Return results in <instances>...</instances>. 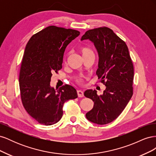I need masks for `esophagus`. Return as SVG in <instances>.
I'll list each match as a JSON object with an SVG mask.
<instances>
[{
	"label": "esophagus",
	"instance_id": "esophagus-1",
	"mask_svg": "<svg viewBox=\"0 0 156 156\" xmlns=\"http://www.w3.org/2000/svg\"><path fill=\"white\" fill-rule=\"evenodd\" d=\"M77 95H78L79 97L81 98V97L84 96V93L82 90H77Z\"/></svg>",
	"mask_w": 156,
	"mask_h": 156
}]
</instances>
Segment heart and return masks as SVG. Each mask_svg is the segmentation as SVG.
Here are the masks:
<instances>
[{
	"mask_svg": "<svg viewBox=\"0 0 156 156\" xmlns=\"http://www.w3.org/2000/svg\"><path fill=\"white\" fill-rule=\"evenodd\" d=\"M79 51H80V52H81L83 57H84V56H88L90 54H93L92 51L89 48H88V47H86V46H82L81 48H80ZM81 81H82V80L81 79H77V82L80 83Z\"/></svg>",
	"mask_w": 156,
	"mask_h": 156,
	"instance_id": "b5f03b06",
	"label": "heart"
}]
</instances>
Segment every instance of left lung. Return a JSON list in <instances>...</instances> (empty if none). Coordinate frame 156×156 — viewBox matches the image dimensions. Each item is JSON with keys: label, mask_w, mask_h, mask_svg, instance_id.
Here are the masks:
<instances>
[{"label": "left lung", "mask_w": 156, "mask_h": 156, "mask_svg": "<svg viewBox=\"0 0 156 156\" xmlns=\"http://www.w3.org/2000/svg\"><path fill=\"white\" fill-rule=\"evenodd\" d=\"M84 40H90L96 47L99 56L96 75L106 87L100 96L96 90L84 92V96L94 103L86 117L93 123L107 124L117 119L133 96V62L125 41L109 28L89 30L82 36Z\"/></svg>", "instance_id": "1"}]
</instances>
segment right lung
Wrapping results in <instances>:
<instances>
[{
	"label": "right lung",
	"mask_w": 156,
	"mask_h": 156,
	"mask_svg": "<svg viewBox=\"0 0 156 156\" xmlns=\"http://www.w3.org/2000/svg\"><path fill=\"white\" fill-rule=\"evenodd\" d=\"M79 34L76 30L49 26L33 35L26 45L19 79L21 98L27 112L41 124L58 122L64 103L77 98L72 86L56 90L50 82L53 73L62 69L67 45Z\"/></svg>",
	"instance_id": "right-lung-1"
}]
</instances>
